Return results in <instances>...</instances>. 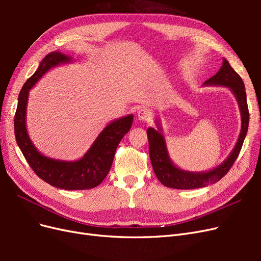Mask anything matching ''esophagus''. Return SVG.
Returning <instances> with one entry per match:
<instances>
[{
	"label": "esophagus",
	"instance_id": "34e87169",
	"mask_svg": "<svg viewBox=\"0 0 261 261\" xmlns=\"http://www.w3.org/2000/svg\"><path fill=\"white\" fill-rule=\"evenodd\" d=\"M137 116H138L139 121H150L152 118V113L150 110H148L146 108H141L138 110Z\"/></svg>",
	"mask_w": 261,
	"mask_h": 261
}]
</instances>
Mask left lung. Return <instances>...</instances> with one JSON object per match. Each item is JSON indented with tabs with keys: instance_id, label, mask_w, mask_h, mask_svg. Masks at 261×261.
Returning <instances> with one entry per match:
<instances>
[{
	"instance_id": "1",
	"label": "left lung",
	"mask_w": 261,
	"mask_h": 261,
	"mask_svg": "<svg viewBox=\"0 0 261 261\" xmlns=\"http://www.w3.org/2000/svg\"><path fill=\"white\" fill-rule=\"evenodd\" d=\"M204 84L226 86L235 94L236 100L239 102L242 115V129L239 140L231 154L218 168L203 173H192L179 170L175 165H173L168 154V150L162 136L161 127H159V130L149 127L147 129V136L149 141L150 160H151L155 176L167 187L175 189H193L215 184L230 171L241 152L249 123L246 91H245V86L241 76L232 68L230 63L226 60H223L222 67L219 69V72L215 76L209 78ZM158 126H159V124H158Z\"/></svg>"
}]
</instances>
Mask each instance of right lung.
Instances as JSON below:
<instances>
[{"label":"right lung","mask_w":261,"mask_h":261,"mask_svg":"<svg viewBox=\"0 0 261 261\" xmlns=\"http://www.w3.org/2000/svg\"><path fill=\"white\" fill-rule=\"evenodd\" d=\"M70 58L61 52H51L41 61L36 73L23 84L18 96V105L14 117L16 143L30 168L46 183L67 191L90 189L106 178L112 167L116 148L128 133L133 115L121 117L110 123L100 133L94 143L81 160L66 162L42 155L31 143L26 129V107L29 90L51 67L69 62Z\"/></svg>","instance_id":"right-lung-1"}]
</instances>
